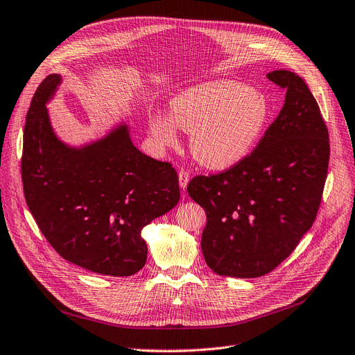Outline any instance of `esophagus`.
Masks as SVG:
<instances>
[{"instance_id":"obj_1","label":"esophagus","mask_w":355,"mask_h":355,"mask_svg":"<svg viewBox=\"0 0 355 355\" xmlns=\"http://www.w3.org/2000/svg\"><path fill=\"white\" fill-rule=\"evenodd\" d=\"M189 181H190V175L187 171H184V169H181V171L178 173V182H180V187L182 190H186L187 186H189Z\"/></svg>"}]
</instances>
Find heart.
I'll list each match as a JSON object with an SVG mask.
<instances>
[{
    "instance_id": "1",
    "label": "heart",
    "mask_w": 355,
    "mask_h": 355,
    "mask_svg": "<svg viewBox=\"0 0 355 355\" xmlns=\"http://www.w3.org/2000/svg\"><path fill=\"white\" fill-rule=\"evenodd\" d=\"M171 116L153 113L152 139L159 148L174 146L177 128L190 133L194 159L207 169L223 171L248 158L263 141L272 116L264 91L234 80L189 87L169 101Z\"/></svg>"
}]
</instances>
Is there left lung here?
I'll return each mask as SVG.
<instances>
[{
  "mask_svg": "<svg viewBox=\"0 0 355 355\" xmlns=\"http://www.w3.org/2000/svg\"><path fill=\"white\" fill-rule=\"evenodd\" d=\"M267 78L286 88V100L263 141L241 164L187 187L207 214V266L236 279L264 275L295 251L315 222L328 174L329 135L311 89L287 69Z\"/></svg>",
  "mask_w": 355,
  "mask_h": 355,
  "instance_id": "1",
  "label": "left lung"
}]
</instances>
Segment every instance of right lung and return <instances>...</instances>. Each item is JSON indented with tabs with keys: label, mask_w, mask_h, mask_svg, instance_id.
Masks as SVG:
<instances>
[{
	"label": "right lung",
	"mask_w": 355,
	"mask_h": 355,
	"mask_svg": "<svg viewBox=\"0 0 355 355\" xmlns=\"http://www.w3.org/2000/svg\"><path fill=\"white\" fill-rule=\"evenodd\" d=\"M60 83L59 73L46 76L27 112L21 157L27 206L64 259L91 272L132 275L146 263L142 229L178 203L177 173L137 149L126 123L81 146L60 141L46 107Z\"/></svg>",
	"instance_id": "obj_1"
}]
</instances>
